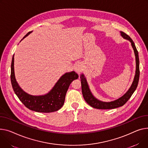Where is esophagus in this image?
Wrapping results in <instances>:
<instances>
[{
	"label": "esophagus",
	"instance_id": "esophagus-1",
	"mask_svg": "<svg viewBox=\"0 0 148 148\" xmlns=\"http://www.w3.org/2000/svg\"><path fill=\"white\" fill-rule=\"evenodd\" d=\"M74 70L75 71V72L78 74L80 75V73L82 72V71L83 70V65L81 63H78L75 65V67H74Z\"/></svg>",
	"mask_w": 148,
	"mask_h": 148
}]
</instances>
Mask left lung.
I'll list each match as a JSON object with an SVG mask.
<instances>
[{
    "mask_svg": "<svg viewBox=\"0 0 148 148\" xmlns=\"http://www.w3.org/2000/svg\"><path fill=\"white\" fill-rule=\"evenodd\" d=\"M120 33H121V36L124 38L126 39V40H129L132 46L133 49V51L134 52L136 67V74H135L134 80L129 89L128 90V91L123 96H121V97L119 98L118 99L115 100L114 101L106 102H102L98 100L92 95V92H90L89 87H88V85L87 84L86 77H84L83 74H81L80 78H81V83H82V93L84 97V99L88 105H90L92 107L94 108H96V109L110 110V109H114V108H116L123 106L128 101V100L130 99V97L134 93V92L136 90L137 85H138L139 80V75H140L139 58L138 51H137L136 46L134 45V43L133 42L130 37L123 32H120Z\"/></svg>",
    "mask_w": 148,
    "mask_h": 148,
    "instance_id": "1",
    "label": "left lung"
}]
</instances>
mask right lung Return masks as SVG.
I'll return each mask as SVG.
<instances>
[{"instance_id": "1", "label": "right lung", "mask_w": 148, "mask_h": 148, "mask_svg": "<svg viewBox=\"0 0 148 148\" xmlns=\"http://www.w3.org/2000/svg\"><path fill=\"white\" fill-rule=\"evenodd\" d=\"M32 32H28L24 38ZM78 74L74 72L66 73L56 82L48 93L42 96H33L25 92L16 81L14 73V55L11 63V80L13 90L19 99L29 110L38 112H52L59 110L63 106L68 88L71 82L77 79Z\"/></svg>"}]
</instances>
